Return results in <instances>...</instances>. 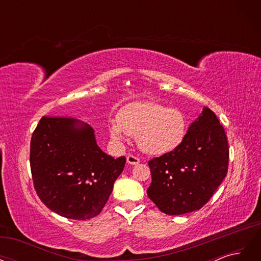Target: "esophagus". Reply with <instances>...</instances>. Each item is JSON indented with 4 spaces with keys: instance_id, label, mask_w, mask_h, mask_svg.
<instances>
[{
    "instance_id": "obj_1",
    "label": "esophagus",
    "mask_w": 261,
    "mask_h": 261,
    "mask_svg": "<svg viewBox=\"0 0 261 261\" xmlns=\"http://www.w3.org/2000/svg\"><path fill=\"white\" fill-rule=\"evenodd\" d=\"M126 160H127V162L129 163V164H138L139 162H140V159L138 156H136V155H134V154H128L127 155V158H126Z\"/></svg>"
}]
</instances>
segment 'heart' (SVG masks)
<instances>
[{"instance_id": "1", "label": "heart", "mask_w": 261, "mask_h": 261, "mask_svg": "<svg viewBox=\"0 0 261 261\" xmlns=\"http://www.w3.org/2000/svg\"><path fill=\"white\" fill-rule=\"evenodd\" d=\"M110 135L116 143L125 134L136 136L144 152L163 154L176 149L186 135V118L176 109L155 102H132L123 107L116 121L109 126Z\"/></svg>"}]
</instances>
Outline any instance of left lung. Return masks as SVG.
<instances>
[{
	"label": "left lung",
	"instance_id": "obj_1",
	"mask_svg": "<svg viewBox=\"0 0 261 261\" xmlns=\"http://www.w3.org/2000/svg\"><path fill=\"white\" fill-rule=\"evenodd\" d=\"M228 156L223 126L209 108H203L176 149L148 162L152 178L149 198L165 215L199 210L225 177Z\"/></svg>",
	"mask_w": 261,
	"mask_h": 261
}]
</instances>
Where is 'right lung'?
<instances>
[{
    "instance_id": "right-lung-1",
    "label": "right lung",
    "mask_w": 261,
    "mask_h": 261,
    "mask_svg": "<svg viewBox=\"0 0 261 261\" xmlns=\"http://www.w3.org/2000/svg\"><path fill=\"white\" fill-rule=\"evenodd\" d=\"M126 158L98 147L94 130L70 117L43 116L30 141V170L40 200L74 220L97 217L112 193Z\"/></svg>"
}]
</instances>
